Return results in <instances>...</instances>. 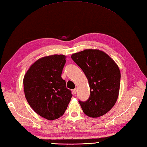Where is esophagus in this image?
Wrapping results in <instances>:
<instances>
[{
	"instance_id": "34e87169",
	"label": "esophagus",
	"mask_w": 147,
	"mask_h": 147,
	"mask_svg": "<svg viewBox=\"0 0 147 147\" xmlns=\"http://www.w3.org/2000/svg\"><path fill=\"white\" fill-rule=\"evenodd\" d=\"M76 93H77V89H74L73 90V94H76Z\"/></svg>"
}]
</instances>
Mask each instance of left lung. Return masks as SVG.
Masks as SVG:
<instances>
[{
  "label": "left lung",
  "instance_id": "8db88e82",
  "mask_svg": "<svg viewBox=\"0 0 147 147\" xmlns=\"http://www.w3.org/2000/svg\"><path fill=\"white\" fill-rule=\"evenodd\" d=\"M88 79L90 96L79 100L84 113L98 118L111 109L118 99L121 74L119 67L109 55L99 50H85L71 56Z\"/></svg>",
  "mask_w": 147,
  "mask_h": 147
}]
</instances>
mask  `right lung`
I'll return each instance as SVG.
<instances>
[{
  "mask_svg": "<svg viewBox=\"0 0 147 147\" xmlns=\"http://www.w3.org/2000/svg\"><path fill=\"white\" fill-rule=\"evenodd\" d=\"M66 57L54 55L38 59L25 74L26 99L38 115L48 120L59 118L72 97L61 73Z\"/></svg>",
  "mask_w": 147,
  "mask_h": 147,
  "instance_id": "right-lung-1",
  "label": "right lung"
}]
</instances>
